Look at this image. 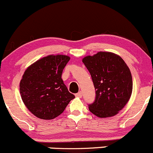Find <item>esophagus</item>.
<instances>
[{
    "label": "esophagus",
    "instance_id": "1",
    "mask_svg": "<svg viewBox=\"0 0 153 153\" xmlns=\"http://www.w3.org/2000/svg\"><path fill=\"white\" fill-rule=\"evenodd\" d=\"M75 96H76V97H79V98H81V97H82V91H79V92L75 94Z\"/></svg>",
    "mask_w": 153,
    "mask_h": 153
}]
</instances>
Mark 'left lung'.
Returning <instances> with one entry per match:
<instances>
[{"instance_id": "left-lung-1", "label": "left lung", "mask_w": 153, "mask_h": 153, "mask_svg": "<svg viewBox=\"0 0 153 153\" xmlns=\"http://www.w3.org/2000/svg\"><path fill=\"white\" fill-rule=\"evenodd\" d=\"M96 91L89 111L100 118L115 116L125 106L133 91V79L128 66L121 56L100 51L83 58Z\"/></svg>"}]
</instances>
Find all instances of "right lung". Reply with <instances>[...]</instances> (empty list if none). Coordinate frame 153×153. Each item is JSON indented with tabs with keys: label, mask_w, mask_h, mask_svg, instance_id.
<instances>
[{
	"label": "right lung",
	"mask_w": 153,
	"mask_h": 153,
	"mask_svg": "<svg viewBox=\"0 0 153 153\" xmlns=\"http://www.w3.org/2000/svg\"><path fill=\"white\" fill-rule=\"evenodd\" d=\"M70 57L49 55L34 62L20 80L22 100L32 114L41 119H53L75 98L62 79V71Z\"/></svg>",
	"instance_id": "1"
}]
</instances>
